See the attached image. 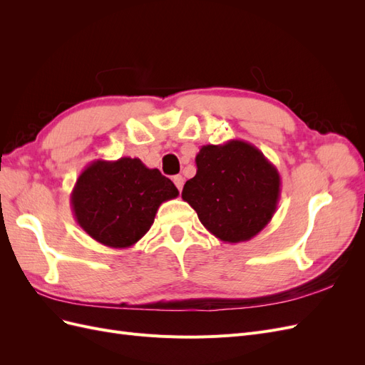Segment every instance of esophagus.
<instances>
[{
    "label": "esophagus",
    "mask_w": 365,
    "mask_h": 365,
    "mask_svg": "<svg viewBox=\"0 0 365 365\" xmlns=\"http://www.w3.org/2000/svg\"><path fill=\"white\" fill-rule=\"evenodd\" d=\"M173 182H175V185L178 187V190L181 192L182 190V185H184V178L181 175H175L173 176Z\"/></svg>",
    "instance_id": "1"
}]
</instances>
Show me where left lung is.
Returning a JSON list of instances; mask_svg holds the SVG:
<instances>
[{"label":"left lung","mask_w":365,"mask_h":365,"mask_svg":"<svg viewBox=\"0 0 365 365\" xmlns=\"http://www.w3.org/2000/svg\"><path fill=\"white\" fill-rule=\"evenodd\" d=\"M196 175L184 184L182 200L215 237L239 244L269 224L280 201L277 168L248 141L205 145L195 158Z\"/></svg>","instance_id":"8db88e82"}]
</instances>
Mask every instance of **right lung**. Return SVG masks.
Segmentation results:
<instances>
[{"instance_id":"right-lung-1","label":"right lung","mask_w":365,"mask_h":365,"mask_svg":"<svg viewBox=\"0 0 365 365\" xmlns=\"http://www.w3.org/2000/svg\"><path fill=\"white\" fill-rule=\"evenodd\" d=\"M180 195L158 169L140 158L96 160L77 178L70 196L76 222L98 244L125 250L145 236L163 202Z\"/></svg>"}]
</instances>
